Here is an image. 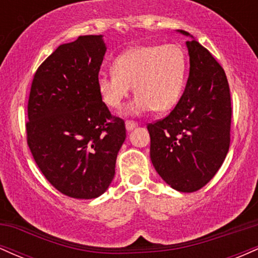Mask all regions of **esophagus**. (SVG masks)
I'll return each instance as SVG.
<instances>
[{"mask_svg": "<svg viewBox=\"0 0 258 258\" xmlns=\"http://www.w3.org/2000/svg\"><path fill=\"white\" fill-rule=\"evenodd\" d=\"M125 126H126L127 131L130 132V131H132L133 128H136V127L138 126V123H137V122H133V121H126Z\"/></svg>", "mask_w": 258, "mask_h": 258, "instance_id": "obj_1", "label": "esophagus"}]
</instances>
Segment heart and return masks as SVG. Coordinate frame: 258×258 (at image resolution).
I'll use <instances>...</instances> for the list:
<instances>
[{
    "label": "heart",
    "mask_w": 258,
    "mask_h": 258,
    "mask_svg": "<svg viewBox=\"0 0 258 258\" xmlns=\"http://www.w3.org/2000/svg\"><path fill=\"white\" fill-rule=\"evenodd\" d=\"M188 74V58L178 44H152L127 49L115 59L114 72L100 73L97 86L103 103L120 109L131 94L126 115L138 116L155 109L164 112L178 104Z\"/></svg>",
    "instance_id": "heart-1"
}]
</instances>
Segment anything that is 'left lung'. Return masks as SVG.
<instances>
[{"label": "left lung", "mask_w": 258, "mask_h": 258, "mask_svg": "<svg viewBox=\"0 0 258 258\" xmlns=\"http://www.w3.org/2000/svg\"><path fill=\"white\" fill-rule=\"evenodd\" d=\"M189 78L178 104L165 119L148 125L150 159L171 188L193 193L220 170L230 143V92L227 76L189 32Z\"/></svg>", "instance_id": "1"}]
</instances>
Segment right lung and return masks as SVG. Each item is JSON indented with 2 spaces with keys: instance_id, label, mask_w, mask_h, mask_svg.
<instances>
[{
  "instance_id": "obj_1",
  "label": "right lung",
  "mask_w": 258,
  "mask_h": 258,
  "mask_svg": "<svg viewBox=\"0 0 258 258\" xmlns=\"http://www.w3.org/2000/svg\"><path fill=\"white\" fill-rule=\"evenodd\" d=\"M106 46L103 35L63 43L32 80L28 144L43 176L60 193L94 199L110 185L125 142L123 120L102 102L97 79Z\"/></svg>"
}]
</instances>
